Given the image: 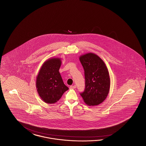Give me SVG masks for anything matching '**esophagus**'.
Segmentation results:
<instances>
[{"label": "esophagus", "instance_id": "esophagus-1", "mask_svg": "<svg viewBox=\"0 0 146 146\" xmlns=\"http://www.w3.org/2000/svg\"><path fill=\"white\" fill-rule=\"evenodd\" d=\"M76 85H72V86H70V89H75V88H76Z\"/></svg>", "mask_w": 146, "mask_h": 146}]
</instances>
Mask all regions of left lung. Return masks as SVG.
<instances>
[{"label":"left lung","instance_id":"1","mask_svg":"<svg viewBox=\"0 0 146 146\" xmlns=\"http://www.w3.org/2000/svg\"><path fill=\"white\" fill-rule=\"evenodd\" d=\"M79 59L85 76V89L80 94L88 106H98L106 99L110 90L107 67L99 56L92 53L82 55Z\"/></svg>","mask_w":146,"mask_h":146}]
</instances>
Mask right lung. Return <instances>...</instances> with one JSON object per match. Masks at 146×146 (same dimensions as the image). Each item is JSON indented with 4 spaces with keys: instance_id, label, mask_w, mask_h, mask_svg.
Returning a JSON list of instances; mask_svg holds the SVG:
<instances>
[{
    "instance_id": "right-lung-1",
    "label": "right lung",
    "mask_w": 146,
    "mask_h": 146,
    "mask_svg": "<svg viewBox=\"0 0 146 146\" xmlns=\"http://www.w3.org/2000/svg\"><path fill=\"white\" fill-rule=\"evenodd\" d=\"M61 59L53 58L46 60L39 70L36 78V88L40 98L48 104H53L60 99L69 88L63 82L59 71Z\"/></svg>"
}]
</instances>
